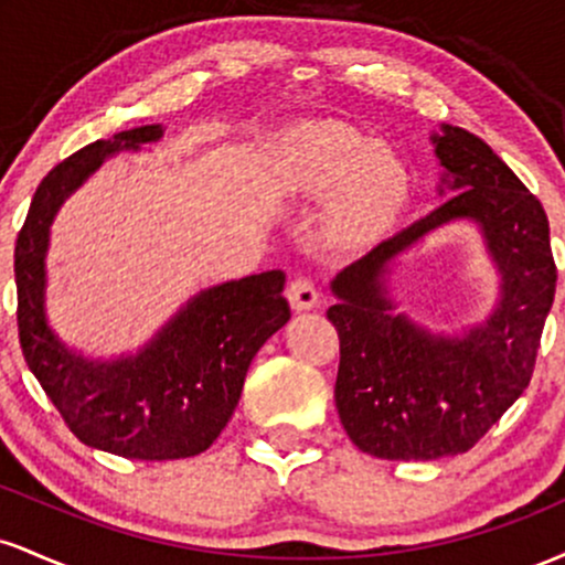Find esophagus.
Segmentation results:
<instances>
[{"label":"esophagus","instance_id":"34e87169","mask_svg":"<svg viewBox=\"0 0 565 565\" xmlns=\"http://www.w3.org/2000/svg\"><path fill=\"white\" fill-rule=\"evenodd\" d=\"M289 305L295 310H310L319 305V291H316V284L310 281L308 276H295L287 287Z\"/></svg>","mask_w":565,"mask_h":565}]
</instances>
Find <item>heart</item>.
Segmentation results:
<instances>
[{
    "label": "heart",
    "mask_w": 565,
    "mask_h": 565,
    "mask_svg": "<svg viewBox=\"0 0 565 565\" xmlns=\"http://www.w3.org/2000/svg\"><path fill=\"white\" fill-rule=\"evenodd\" d=\"M284 172L287 183L305 196L335 191L327 210V236L337 246L374 242L398 220L412 193L404 161L340 121L295 129L287 140Z\"/></svg>",
    "instance_id": "obj_1"
}]
</instances>
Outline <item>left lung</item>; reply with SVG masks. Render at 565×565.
I'll return each instance as SVG.
<instances>
[{"label":"left lung","instance_id":"1","mask_svg":"<svg viewBox=\"0 0 565 565\" xmlns=\"http://www.w3.org/2000/svg\"><path fill=\"white\" fill-rule=\"evenodd\" d=\"M433 140L457 193L340 270V302L327 310L340 337L337 412L350 440L380 459L427 462L472 449L529 387L555 297L542 201L468 129L446 125ZM457 216L482 223L505 278L503 302L462 341H444L393 317L379 278L398 250Z\"/></svg>","mask_w":565,"mask_h":565}]
</instances>
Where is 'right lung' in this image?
<instances>
[{
  "label": "right lung",
  "instance_id": "right-lung-1",
  "mask_svg": "<svg viewBox=\"0 0 565 565\" xmlns=\"http://www.w3.org/2000/svg\"><path fill=\"white\" fill-rule=\"evenodd\" d=\"M161 138V125L95 140L53 167L31 199L15 242L18 340L34 377L82 444L127 459H185L228 425L246 369L289 321L284 274L201 291L140 355L93 364L68 353L42 313L44 249L61 201L111 153Z\"/></svg>",
  "mask_w": 565,
  "mask_h": 565
}]
</instances>
